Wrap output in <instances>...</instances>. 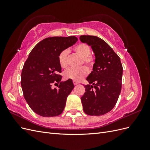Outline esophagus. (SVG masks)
I'll return each instance as SVG.
<instances>
[{
    "mask_svg": "<svg viewBox=\"0 0 150 150\" xmlns=\"http://www.w3.org/2000/svg\"><path fill=\"white\" fill-rule=\"evenodd\" d=\"M73 84L76 86V85H77V84H78L79 83H78V82H76V81H73Z\"/></svg>",
    "mask_w": 150,
    "mask_h": 150,
    "instance_id": "esophagus-1",
    "label": "esophagus"
}]
</instances>
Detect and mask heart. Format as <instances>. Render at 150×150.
<instances>
[{"mask_svg": "<svg viewBox=\"0 0 150 150\" xmlns=\"http://www.w3.org/2000/svg\"><path fill=\"white\" fill-rule=\"evenodd\" d=\"M74 52L83 58V63L88 67L91 68L94 64V58L91 55V50L89 45L85 43H80L73 48ZM68 54L69 52L64 50L60 52L58 56V61L60 66L66 69L68 66ZM88 69L86 67L79 69H69L66 71L63 75L65 79H72L74 81H80L88 74Z\"/></svg>", "mask_w": 150, "mask_h": 150, "instance_id": "b5f03b06", "label": "heart"}]
</instances>
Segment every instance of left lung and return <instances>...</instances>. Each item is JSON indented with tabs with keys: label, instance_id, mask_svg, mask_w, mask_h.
Masks as SVG:
<instances>
[{
	"label": "left lung",
	"instance_id": "8db88e82",
	"mask_svg": "<svg viewBox=\"0 0 150 150\" xmlns=\"http://www.w3.org/2000/svg\"><path fill=\"white\" fill-rule=\"evenodd\" d=\"M94 53L93 70L86 78L85 93L81 97L83 110L90 116H101L111 111L121 90L122 66L120 57L109 45L96 36L81 35Z\"/></svg>",
	"mask_w": 150,
	"mask_h": 150
}]
</instances>
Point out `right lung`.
<instances>
[{"mask_svg":"<svg viewBox=\"0 0 150 150\" xmlns=\"http://www.w3.org/2000/svg\"><path fill=\"white\" fill-rule=\"evenodd\" d=\"M78 38L51 37L39 42L32 50L21 73L24 97L34 112L41 116L61 115L74 86L71 79L61 82L59 54L74 44ZM52 83L57 88H52Z\"/></svg>","mask_w":150,"mask_h":150,"instance_id":"1","label":"right lung"}]
</instances>
